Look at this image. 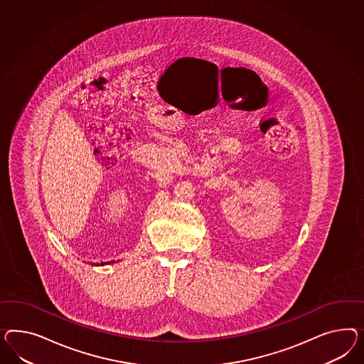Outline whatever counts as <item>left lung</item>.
Returning <instances> with one entry per match:
<instances>
[{
	"instance_id": "8db88e82",
	"label": "left lung",
	"mask_w": 364,
	"mask_h": 364,
	"mask_svg": "<svg viewBox=\"0 0 364 364\" xmlns=\"http://www.w3.org/2000/svg\"><path fill=\"white\" fill-rule=\"evenodd\" d=\"M250 71H252V70H250ZM253 73H255V71H253Z\"/></svg>"
}]
</instances>
